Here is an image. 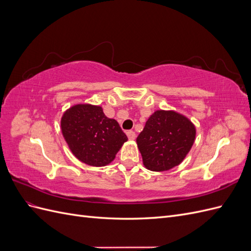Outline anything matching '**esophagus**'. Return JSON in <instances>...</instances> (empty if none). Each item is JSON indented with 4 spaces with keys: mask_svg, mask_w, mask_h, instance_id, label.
<instances>
[{
    "mask_svg": "<svg viewBox=\"0 0 251 251\" xmlns=\"http://www.w3.org/2000/svg\"><path fill=\"white\" fill-rule=\"evenodd\" d=\"M126 135H127V137H128V139H130V140H135V138H136L135 132H133V131H127V132H126Z\"/></svg>",
    "mask_w": 251,
    "mask_h": 251,
    "instance_id": "34e87169",
    "label": "esophagus"
}]
</instances>
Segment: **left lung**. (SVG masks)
I'll list each match as a JSON object with an SVG mask.
<instances>
[{
    "label": "left lung",
    "instance_id": "1",
    "mask_svg": "<svg viewBox=\"0 0 251 251\" xmlns=\"http://www.w3.org/2000/svg\"><path fill=\"white\" fill-rule=\"evenodd\" d=\"M191 119L174 110H157L149 117L136 139L142 162L151 172H166L178 166L196 139Z\"/></svg>",
    "mask_w": 251,
    "mask_h": 251
}]
</instances>
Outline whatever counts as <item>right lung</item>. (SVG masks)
I'll list each match as a JSON object with an SVG mask.
<instances>
[{
  "instance_id": "1",
  "label": "right lung",
  "mask_w": 251,
  "mask_h": 251,
  "mask_svg": "<svg viewBox=\"0 0 251 251\" xmlns=\"http://www.w3.org/2000/svg\"><path fill=\"white\" fill-rule=\"evenodd\" d=\"M60 128L72 154L96 168L110 164L127 141L117 121L105 116L100 105H72L63 114Z\"/></svg>"
}]
</instances>
